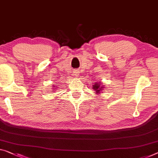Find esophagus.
<instances>
[{
	"label": "esophagus",
	"mask_w": 158,
	"mask_h": 158,
	"mask_svg": "<svg viewBox=\"0 0 158 158\" xmlns=\"http://www.w3.org/2000/svg\"><path fill=\"white\" fill-rule=\"evenodd\" d=\"M73 75L75 76V77H77L79 76V71H77V70H76V71H73Z\"/></svg>",
	"instance_id": "esophagus-1"
}]
</instances>
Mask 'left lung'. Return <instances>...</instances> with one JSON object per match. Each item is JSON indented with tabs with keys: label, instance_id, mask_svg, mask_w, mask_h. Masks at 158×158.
<instances>
[{
	"label": "left lung",
	"instance_id": "left-lung-1",
	"mask_svg": "<svg viewBox=\"0 0 158 158\" xmlns=\"http://www.w3.org/2000/svg\"><path fill=\"white\" fill-rule=\"evenodd\" d=\"M104 88V86L102 85V83L98 81V82H94V85H93V89L94 91H95V93H95L96 94H99L102 93Z\"/></svg>",
	"mask_w": 158,
	"mask_h": 158
}]
</instances>
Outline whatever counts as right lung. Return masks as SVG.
<instances>
[{
    "mask_svg": "<svg viewBox=\"0 0 158 158\" xmlns=\"http://www.w3.org/2000/svg\"><path fill=\"white\" fill-rule=\"evenodd\" d=\"M57 88H58L57 86H53V88H52V92H55Z\"/></svg>",
    "mask_w": 158,
    "mask_h": 158,
    "instance_id": "1",
    "label": "right lung"
}]
</instances>
